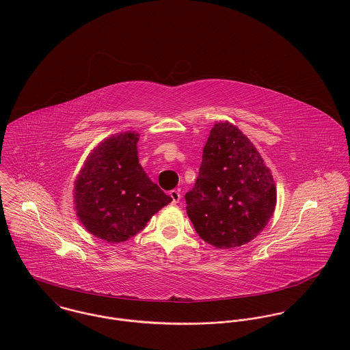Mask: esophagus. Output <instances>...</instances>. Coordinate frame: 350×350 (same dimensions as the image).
Here are the masks:
<instances>
[{
	"mask_svg": "<svg viewBox=\"0 0 350 350\" xmlns=\"http://www.w3.org/2000/svg\"><path fill=\"white\" fill-rule=\"evenodd\" d=\"M170 197H171L172 203L175 204V203H178L180 200V193L178 190H172V191H170Z\"/></svg>",
	"mask_w": 350,
	"mask_h": 350,
	"instance_id": "1",
	"label": "esophagus"
}]
</instances>
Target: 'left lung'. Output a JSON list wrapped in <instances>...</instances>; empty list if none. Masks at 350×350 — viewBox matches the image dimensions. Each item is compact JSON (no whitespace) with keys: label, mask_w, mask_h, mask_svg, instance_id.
Here are the masks:
<instances>
[{"label":"left lung","mask_w":350,"mask_h":350,"mask_svg":"<svg viewBox=\"0 0 350 350\" xmlns=\"http://www.w3.org/2000/svg\"><path fill=\"white\" fill-rule=\"evenodd\" d=\"M185 198L200 239L230 250L250 243L267 226L276 206V187L250 139L225 121L210 131L200 175Z\"/></svg>","instance_id":"8db88e82"}]
</instances>
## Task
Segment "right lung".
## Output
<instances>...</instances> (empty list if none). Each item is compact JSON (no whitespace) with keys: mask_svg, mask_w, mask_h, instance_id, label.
<instances>
[{"mask_svg":"<svg viewBox=\"0 0 350 350\" xmlns=\"http://www.w3.org/2000/svg\"><path fill=\"white\" fill-rule=\"evenodd\" d=\"M137 142L139 133L131 131L103 140L75 180L74 202L81 224L110 244L137 234L171 202L140 165Z\"/></svg>","mask_w":350,"mask_h":350,"instance_id":"add662e5","label":"right lung"}]
</instances>
